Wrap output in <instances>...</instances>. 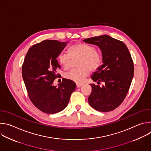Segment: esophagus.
<instances>
[{"instance_id":"obj_1","label":"esophagus","mask_w":151,"mask_h":151,"mask_svg":"<svg viewBox=\"0 0 151 151\" xmlns=\"http://www.w3.org/2000/svg\"><path fill=\"white\" fill-rule=\"evenodd\" d=\"M82 85V84H81V83H76V87L79 88L81 87Z\"/></svg>"}]
</instances>
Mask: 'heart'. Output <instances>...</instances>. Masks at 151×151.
Returning a JSON list of instances; mask_svg holds the SVG:
<instances>
[{
	"instance_id": "heart-1",
	"label": "heart",
	"mask_w": 151,
	"mask_h": 151,
	"mask_svg": "<svg viewBox=\"0 0 151 151\" xmlns=\"http://www.w3.org/2000/svg\"><path fill=\"white\" fill-rule=\"evenodd\" d=\"M69 54L61 53L58 56L60 65L66 70L70 68L72 60L79 59L77 66L79 68L73 69L64 74L67 79L78 83H82L91 71L97 70L102 65L103 56L97 51L96 48L90 44L78 43L72 45L69 50Z\"/></svg>"
}]
</instances>
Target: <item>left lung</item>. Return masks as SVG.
Returning <instances> with one entry per match:
<instances>
[{
  "instance_id": "1",
  "label": "left lung",
  "mask_w": 151,
  "mask_h": 151,
  "mask_svg": "<svg viewBox=\"0 0 151 151\" xmlns=\"http://www.w3.org/2000/svg\"><path fill=\"white\" fill-rule=\"evenodd\" d=\"M96 45L101 50L103 64L92 76L97 83L104 82L102 87L91 84L92 91L88 102L94 109L107 112L115 109L125 99L133 78L134 64L124 43L108 35L83 40Z\"/></svg>"
}]
</instances>
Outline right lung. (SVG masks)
Segmentation results:
<instances>
[{"label":"right lung","instance_id":"obj_1","mask_svg":"<svg viewBox=\"0 0 151 151\" xmlns=\"http://www.w3.org/2000/svg\"><path fill=\"white\" fill-rule=\"evenodd\" d=\"M66 42L45 40L32 46L22 66V76L29 97L40 111L54 114L67 106L76 88L74 82L63 78L58 87L53 85L60 69L57 60Z\"/></svg>","mask_w":151,"mask_h":151}]
</instances>
